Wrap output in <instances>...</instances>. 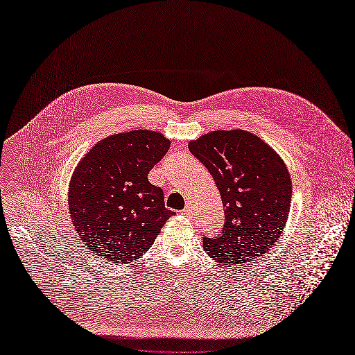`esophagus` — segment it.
<instances>
[{
	"label": "esophagus",
	"instance_id": "obj_1",
	"mask_svg": "<svg viewBox=\"0 0 355 355\" xmlns=\"http://www.w3.org/2000/svg\"><path fill=\"white\" fill-rule=\"evenodd\" d=\"M192 214V208L189 207V205H187L185 208H184V211H182V215H187V216H189Z\"/></svg>",
	"mask_w": 355,
	"mask_h": 355
}]
</instances>
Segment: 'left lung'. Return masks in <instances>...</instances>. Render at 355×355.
Here are the masks:
<instances>
[{"instance_id":"left-lung-1","label":"left lung","mask_w":355,"mask_h":355,"mask_svg":"<svg viewBox=\"0 0 355 355\" xmlns=\"http://www.w3.org/2000/svg\"><path fill=\"white\" fill-rule=\"evenodd\" d=\"M188 148L207 167L220 192L225 225L204 236V250L222 266L251 263L281 236L291 208L288 168L260 137L245 130H215Z\"/></svg>"}]
</instances>
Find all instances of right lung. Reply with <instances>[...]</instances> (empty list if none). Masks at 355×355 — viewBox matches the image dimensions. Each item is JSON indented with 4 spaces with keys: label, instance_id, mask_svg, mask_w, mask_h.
I'll use <instances>...</instances> for the list:
<instances>
[{
    "label": "right lung",
    "instance_id": "add662e5",
    "mask_svg": "<svg viewBox=\"0 0 355 355\" xmlns=\"http://www.w3.org/2000/svg\"><path fill=\"white\" fill-rule=\"evenodd\" d=\"M170 140L132 130L98 141L77 166L69 189L73 225L96 256L123 264L137 260L175 214L148 173L168 151Z\"/></svg>",
    "mask_w": 355,
    "mask_h": 355
}]
</instances>
